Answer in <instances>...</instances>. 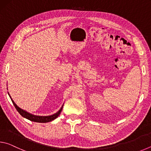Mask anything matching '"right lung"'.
I'll return each mask as SVG.
<instances>
[{
	"instance_id": "right-lung-1",
	"label": "right lung",
	"mask_w": 151,
	"mask_h": 151,
	"mask_svg": "<svg viewBox=\"0 0 151 151\" xmlns=\"http://www.w3.org/2000/svg\"><path fill=\"white\" fill-rule=\"evenodd\" d=\"M10 97H11V96H10ZM11 101L12 102V103H13V104H14L15 109L17 110V111L19 112L20 115L24 117V118L30 120V121H33V122H48L53 121V120H55V119H57V117L59 116V114L61 112V111H62L63 106H63L61 107L59 111H58L57 112H56L55 114H52V115L45 116H37V115H34V114H30L28 112L25 111H24V110H22L20 108H19V107L14 103V102L12 101V99H11Z\"/></svg>"
}]
</instances>
